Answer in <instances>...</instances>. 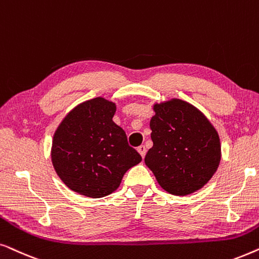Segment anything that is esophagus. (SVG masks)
Returning a JSON list of instances; mask_svg holds the SVG:
<instances>
[{
    "mask_svg": "<svg viewBox=\"0 0 259 259\" xmlns=\"http://www.w3.org/2000/svg\"><path fill=\"white\" fill-rule=\"evenodd\" d=\"M137 151H139L140 155H141V156H142V157L146 156L147 149H146V147H144V146H140L139 148H137Z\"/></svg>",
    "mask_w": 259,
    "mask_h": 259,
    "instance_id": "1",
    "label": "esophagus"
}]
</instances>
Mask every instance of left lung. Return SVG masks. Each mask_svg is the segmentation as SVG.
<instances>
[{"mask_svg": "<svg viewBox=\"0 0 259 259\" xmlns=\"http://www.w3.org/2000/svg\"><path fill=\"white\" fill-rule=\"evenodd\" d=\"M153 147L144 162L164 191L187 195L207 184L222 158L219 135L195 106L181 99L154 105Z\"/></svg>", "mask_w": 259, "mask_h": 259, "instance_id": "8db88e82", "label": "left lung"}]
</instances>
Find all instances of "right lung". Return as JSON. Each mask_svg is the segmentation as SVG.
<instances>
[{
    "label": "right lung",
    "instance_id": "1",
    "mask_svg": "<svg viewBox=\"0 0 259 259\" xmlns=\"http://www.w3.org/2000/svg\"><path fill=\"white\" fill-rule=\"evenodd\" d=\"M115 103L90 99L67 113L52 142V163L72 191L103 198L119 187L123 175L142 161L125 132L112 120Z\"/></svg>",
    "mask_w": 259,
    "mask_h": 259
}]
</instances>
